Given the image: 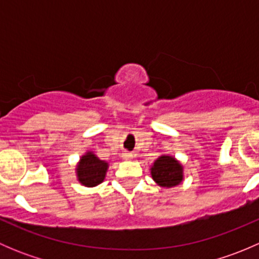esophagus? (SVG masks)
I'll list each match as a JSON object with an SVG mask.
<instances>
[{
  "mask_svg": "<svg viewBox=\"0 0 259 259\" xmlns=\"http://www.w3.org/2000/svg\"><path fill=\"white\" fill-rule=\"evenodd\" d=\"M122 159H125V160H132L133 153H127V151H125V153H122Z\"/></svg>",
  "mask_w": 259,
  "mask_h": 259,
  "instance_id": "34e87169",
  "label": "esophagus"
}]
</instances>
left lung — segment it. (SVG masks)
Here are the masks:
<instances>
[{
	"label": "left lung",
	"instance_id": "1",
	"mask_svg": "<svg viewBox=\"0 0 259 259\" xmlns=\"http://www.w3.org/2000/svg\"><path fill=\"white\" fill-rule=\"evenodd\" d=\"M151 177L160 187L171 188L183 180V166L173 156L163 155L151 166Z\"/></svg>",
	"mask_w": 259,
	"mask_h": 259
}]
</instances>
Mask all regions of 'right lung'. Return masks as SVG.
Instances as JSON below:
<instances>
[{"instance_id":"right-lung-1","label":"right lung","mask_w":259,"mask_h":259,"mask_svg":"<svg viewBox=\"0 0 259 259\" xmlns=\"http://www.w3.org/2000/svg\"><path fill=\"white\" fill-rule=\"evenodd\" d=\"M108 163L100 160L95 154L88 153L81 156L77 165V178L85 187H95L105 178Z\"/></svg>"}]
</instances>
